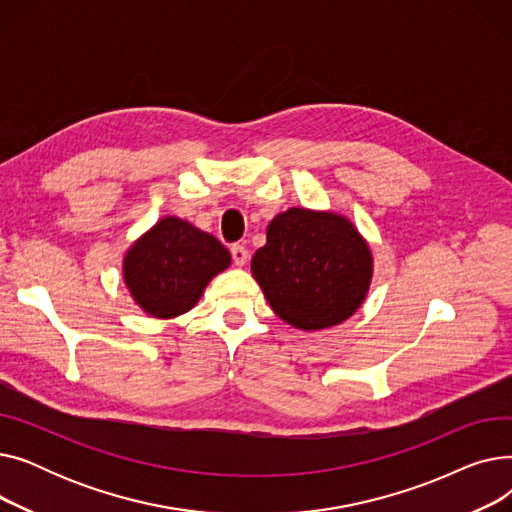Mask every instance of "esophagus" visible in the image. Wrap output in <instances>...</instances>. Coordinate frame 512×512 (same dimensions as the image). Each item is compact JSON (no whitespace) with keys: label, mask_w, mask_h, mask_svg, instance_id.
Instances as JSON below:
<instances>
[{"label":"esophagus","mask_w":512,"mask_h":512,"mask_svg":"<svg viewBox=\"0 0 512 512\" xmlns=\"http://www.w3.org/2000/svg\"><path fill=\"white\" fill-rule=\"evenodd\" d=\"M230 253H232V261H234V265H238V267H242L247 263V259H249V251L242 247V245H232V249H230Z\"/></svg>","instance_id":"esophagus-1"}]
</instances>
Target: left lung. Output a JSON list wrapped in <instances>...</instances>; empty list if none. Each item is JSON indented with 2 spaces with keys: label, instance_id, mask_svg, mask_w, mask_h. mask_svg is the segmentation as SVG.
Listing matches in <instances>:
<instances>
[{
  "label": "left lung",
  "instance_id": "left-lung-1",
  "mask_svg": "<svg viewBox=\"0 0 512 512\" xmlns=\"http://www.w3.org/2000/svg\"><path fill=\"white\" fill-rule=\"evenodd\" d=\"M251 272L280 319L315 332L342 324L363 305L373 257L344 215L290 207L267 226Z\"/></svg>",
  "mask_w": 512,
  "mask_h": 512
}]
</instances>
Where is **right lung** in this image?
<instances>
[{
    "instance_id": "obj_1",
    "label": "right lung",
    "mask_w": 512,
    "mask_h": 512,
    "mask_svg": "<svg viewBox=\"0 0 512 512\" xmlns=\"http://www.w3.org/2000/svg\"><path fill=\"white\" fill-rule=\"evenodd\" d=\"M222 242L174 215L159 220L124 255V282L145 313L172 319L191 311L230 265Z\"/></svg>"
}]
</instances>
